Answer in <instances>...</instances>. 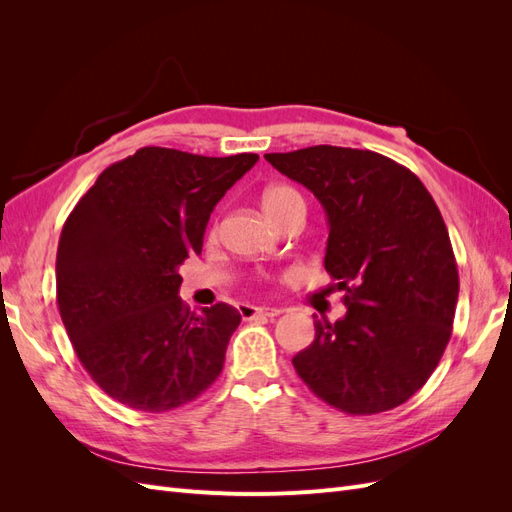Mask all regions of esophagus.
Wrapping results in <instances>:
<instances>
[{"mask_svg": "<svg viewBox=\"0 0 512 512\" xmlns=\"http://www.w3.org/2000/svg\"><path fill=\"white\" fill-rule=\"evenodd\" d=\"M239 312L243 316V320H254V318H275L282 314V309L277 307H254V305H241Z\"/></svg>", "mask_w": 512, "mask_h": 512, "instance_id": "1", "label": "esophagus"}]
</instances>
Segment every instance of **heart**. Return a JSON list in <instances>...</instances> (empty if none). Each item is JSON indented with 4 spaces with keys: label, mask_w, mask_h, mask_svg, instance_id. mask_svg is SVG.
<instances>
[{
    "label": "heart",
    "mask_w": 512,
    "mask_h": 512,
    "mask_svg": "<svg viewBox=\"0 0 512 512\" xmlns=\"http://www.w3.org/2000/svg\"><path fill=\"white\" fill-rule=\"evenodd\" d=\"M262 209L269 215V218L277 224L284 220L288 213L305 209V200L299 190H294L292 185L286 183H273L262 192ZM218 232V222H213L209 228V235L213 237Z\"/></svg>",
    "instance_id": "obj_1"
}]
</instances>
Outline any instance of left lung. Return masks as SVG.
Listing matches in <instances>:
<instances>
[{"mask_svg":"<svg viewBox=\"0 0 512 512\" xmlns=\"http://www.w3.org/2000/svg\"><path fill=\"white\" fill-rule=\"evenodd\" d=\"M267 162L320 200L324 269L344 290L342 320H314L292 365L329 406L378 414L408 401L453 333L459 273L438 205L412 170L376 151L316 145Z\"/></svg>","mask_w":512,"mask_h":512,"instance_id":"obj_1","label":"left lung"}]
</instances>
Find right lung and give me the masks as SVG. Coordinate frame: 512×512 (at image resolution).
Returning a JSON list of instances; mask_svg holds the SVG:
<instances>
[{
  "instance_id": "right-lung-1",
  "label": "right lung",
  "mask_w": 512,
  "mask_h": 512,
  "mask_svg": "<svg viewBox=\"0 0 512 512\" xmlns=\"http://www.w3.org/2000/svg\"><path fill=\"white\" fill-rule=\"evenodd\" d=\"M256 153L143 147L102 170L57 247V305L87 374L119 404L168 412L220 376L241 322L228 303L190 312L179 265L200 254L213 207Z\"/></svg>"
}]
</instances>
